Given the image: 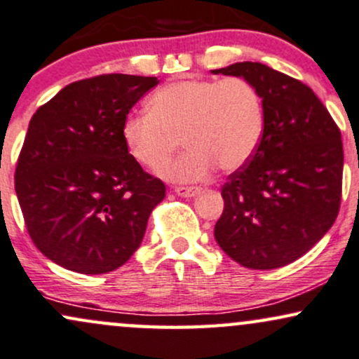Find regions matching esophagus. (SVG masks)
<instances>
[{
	"instance_id": "34e87169",
	"label": "esophagus",
	"mask_w": 359,
	"mask_h": 359,
	"mask_svg": "<svg viewBox=\"0 0 359 359\" xmlns=\"http://www.w3.org/2000/svg\"><path fill=\"white\" fill-rule=\"evenodd\" d=\"M174 192L180 197H194L201 192V187H185V185H179L174 189Z\"/></svg>"
}]
</instances>
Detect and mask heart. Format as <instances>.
<instances>
[{
  "label": "heart",
  "mask_w": 359,
  "mask_h": 359,
  "mask_svg": "<svg viewBox=\"0 0 359 359\" xmlns=\"http://www.w3.org/2000/svg\"><path fill=\"white\" fill-rule=\"evenodd\" d=\"M147 109L123 118V144L133 161L155 170L170 161L182 138L189 149L161 170L174 182L205 179L217 163L224 170L243 167L264 133L261 93L239 76L174 81L154 92Z\"/></svg>",
  "instance_id": "b5f03b06"
}]
</instances>
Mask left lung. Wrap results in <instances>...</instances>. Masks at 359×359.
<instances>
[{
    "label": "left lung",
    "mask_w": 359,
    "mask_h": 359,
    "mask_svg": "<svg viewBox=\"0 0 359 359\" xmlns=\"http://www.w3.org/2000/svg\"><path fill=\"white\" fill-rule=\"evenodd\" d=\"M241 76L261 93L266 125L249 162L222 185L214 237L249 269H276L304 256L339 212L343 142L308 85L257 62L212 70Z\"/></svg>",
    "instance_id": "obj_1"
}]
</instances>
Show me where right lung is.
<instances>
[{"instance_id": "obj_1", "label": "right lung", "mask_w": 359, "mask_h": 359, "mask_svg": "<svg viewBox=\"0 0 359 359\" xmlns=\"http://www.w3.org/2000/svg\"><path fill=\"white\" fill-rule=\"evenodd\" d=\"M157 83L122 73L73 81L29 120L15 191L29 237L55 264L110 273L140 245L165 185L133 161L122 123Z\"/></svg>"}]
</instances>
